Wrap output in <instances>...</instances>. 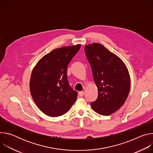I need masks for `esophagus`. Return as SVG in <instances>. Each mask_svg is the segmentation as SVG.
Segmentation results:
<instances>
[{
    "label": "esophagus",
    "mask_w": 153,
    "mask_h": 153,
    "mask_svg": "<svg viewBox=\"0 0 153 153\" xmlns=\"http://www.w3.org/2000/svg\"><path fill=\"white\" fill-rule=\"evenodd\" d=\"M84 95V92L83 91H79L78 93V96L79 97H82Z\"/></svg>",
    "instance_id": "obj_1"
}]
</instances>
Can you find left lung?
Listing matches in <instances>:
<instances>
[{
  "label": "left lung",
  "instance_id": "left-lung-1",
  "mask_svg": "<svg viewBox=\"0 0 153 153\" xmlns=\"http://www.w3.org/2000/svg\"><path fill=\"white\" fill-rule=\"evenodd\" d=\"M86 56L98 90V97L91 103L93 110L109 116L124 104L130 90V77L124 62L98 43L85 47Z\"/></svg>",
  "mask_w": 153,
  "mask_h": 153
}]
</instances>
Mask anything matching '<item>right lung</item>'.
Segmentation results:
<instances>
[{
    "instance_id": "obj_1",
    "label": "right lung",
    "mask_w": 153,
    "mask_h": 153,
    "mask_svg": "<svg viewBox=\"0 0 153 153\" xmlns=\"http://www.w3.org/2000/svg\"><path fill=\"white\" fill-rule=\"evenodd\" d=\"M81 45L55 49L43 56L33 68L30 81L31 95L43 113L51 117L69 111L77 93L70 86L67 67Z\"/></svg>"
}]
</instances>
